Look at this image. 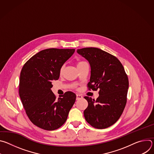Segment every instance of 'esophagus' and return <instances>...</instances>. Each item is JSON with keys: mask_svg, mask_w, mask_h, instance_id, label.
<instances>
[{"mask_svg": "<svg viewBox=\"0 0 154 154\" xmlns=\"http://www.w3.org/2000/svg\"><path fill=\"white\" fill-rule=\"evenodd\" d=\"M76 96H77V97H76V99H77V100H79V99H81L83 98L82 96L80 95V94H76Z\"/></svg>", "mask_w": 154, "mask_h": 154, "instance_id": "obj_1", "label": "esophagus"}]
</instances>
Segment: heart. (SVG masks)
Instances as JSON below:
<instances>
[{
    "instance_id": "heart-1",
    "label": "heart",
    "mask_w": 154,
    "mask_h": 154,
    "mask_svg": "<svg viewBox=\"0 0 154 154\" xmlns=\"http://www.w3.org/2000/svg\"><path fill=\"white\" fill-rule=\"evenodd\" d=\"M83 63V62H79V63L77 64V65L79 64H80V63ZM63 68H64V66H62V67L61 68V69H60V72H62V71H63Z\"/></svg>"
}]
</instances>
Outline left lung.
<instances>
[{
  "label": "left lung",
  "instance_id": "1",
  "mask_svg": "<svg viewBox=\"0 0 154 154\" xmlns=\"http://www.w3.org/2000/svg\"><path fill=\"white\" fill-rule=\"evenodd\" d=\"M89 62L91 76L88 86L99 89L96 100L85 96L88 102L83 112L86 121L94 128L102 129L114 124L121 117L127 102L128 80L120 61L96 48L77 49Z\"/></svg>",
  "mask_w": 154,
  "mask_h": 154
}]
</instances>
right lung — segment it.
<instances>
[{"label":"right lung","instance_id":"right-lung-1","mask_svg":"<svg viewBox=\"0 0 154 154\" xmlns=\"http://www.w3.org/2000/svg\"><path fill=\"white\" fill-rule=\"evenodd\" d=\"M75 49H47L31 57L20 74L19 93L31 122L46 130L60 128L66 121L76 99L71 91L56 99L52 82L60 77V69Z\"/></svg>","mask_w":154,"mask_h":154}]
</instances>
